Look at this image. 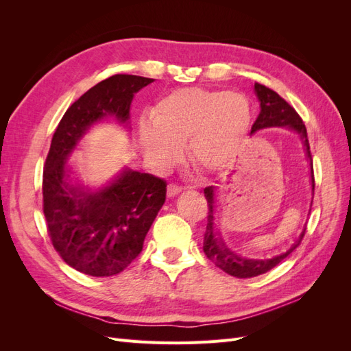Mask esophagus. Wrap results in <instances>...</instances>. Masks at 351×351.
I'll use <instances>...</instances> for the list:
<instances>
[{
    "instance_id": "1",
    "label": "esophagus",
    "mask_w": 351,
    "mask_h": 351,
    "mask_svg": "<svg viewBox=\"0 0 351 351\" xmlns=\"http://www.w3.org/2000/svg\"><path fill=\"white\" fill-rule=\"evenodd\" d=\"M182 187L180 186H176V184H169L168 187H167V196L168 197H174V196H177L180 192H182Z\"/></svg>"
}]
</instances>
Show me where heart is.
I'll return each instance as SVG.
<instances>
[{
  "label": "heart",
  "instance_id": "obj_1",
  "mask_svg": "<svg viewBox=\"0 0 351 351\" xmlns=\"http://www.w3.org/2000/svg\"><path fill=\"white\" fill-rule=\"evenodd\" d=\"M252 123L249 99L224 89L184 88L167 93L139 132L145 156L169 167L186 145L189 161L205 173L227 168L241 152Z\"/></svg>",
  "mask_w": 351,
  "mask_h": 351
}]
</instances>
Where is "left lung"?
I'll list each match as a JSON object with an SVG mask.
<instances>
[{
    "label": "left lung",
    "instance_id": "8db88e82",
    "mask_svg": "<svg viewBox=\"0 0 351 351\" xmlns=\"http://www.w3.org/2000/svg\"><path fill=\"white\" fill-rule=\"evenodd\" d=\"M254 95H256V98L259 101L261 112L252 127L250 134H254L263 129H272V127H285V129H289L299 136L306 159L307 162H309L311 187L313 193L315 180H313L312 155H311L309 141H307L306 127L299 114H297L295 110L291 108L277 92L263 86V84L254 83ZM204 192L209 206L208 224L204 234V252L209 261L214 262L218 268L231 275V277H237V278L258 277V275L268 272L274 267H277V265L289 256L295 247H299V244L304 236L306 224L302 228L299 237L294 239L290 249L277 254V256H272L268 259H247V258L240 256V254L232 252L227 246V243L224 237H222L221 230L218 227L219 224L218 222V186H209L204 190ZM311 206H312V202H311ZM309 212H307V215H309Z\"/></svg>",
    "mask_w": 351,
    "mask_h": 351
}]
</instances>
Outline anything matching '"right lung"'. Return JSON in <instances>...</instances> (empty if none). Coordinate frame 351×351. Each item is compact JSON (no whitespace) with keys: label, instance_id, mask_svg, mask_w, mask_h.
Segmentation results:
<instances>
[{"label":"right lung","instance_id":"1","mask_svg":"<svg viewBox=\"0 0 351 351\" xmlns=\"http://www.w3.org/2000/svg\"><path fill=\"white\" fill-rule=\"evenodd\" d=\"M154 80L115 74L99 82L66 111L52 136L42 183L48 232L62 261L90 277H111L136 259L167 184L123 167L108 182L89 186L69 161L93 125L114 123L129 132L134 93Z\"/></svg>","mask_w":351,"mask_h":351}]
</instances>
